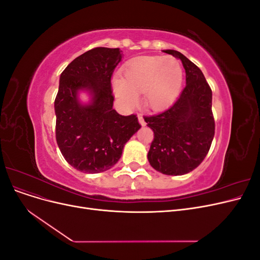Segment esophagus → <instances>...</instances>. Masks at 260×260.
<instances>
[{
  "instance_id": "1",
  "label": "esophagus",
  "mask_w": 260,
  "mask_h": 260,
  "mask_svg": "<svg viewBox=\"0 0 260 260\" xmlns=\"http://www.w3.org/2000/svg\"><path fill=\"white\" fill-rule=\"evenodd\" d=\"M138 119H139V122H140L141 125H145V124H146V122H145V120H144V118H143L142 115H138Z\"/></svg>"
}]
</instances>
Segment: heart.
<instances>
[{
	"instance_id": "1",
	"label": "heart",
	"mask_w": 260,
	"mask_h": 260,
	"mask_svg": "<svg viewBox=\"0 0 260 260\" xmlns=\"http://www.w3.org/2000/svg\"><path fill=\"white\" fill-rule=\"evenodd\" d=\"M183 81V70L174 57L142 56L124 69V78L116 76L113 91L125 108H133L143 93L144 103L158 111L169 106L177 98Z\"/></svg>"
}]
</instances>
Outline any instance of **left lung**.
Wrapping results in <instances>:
<instances>
[{
  "instance_id": "obj_1",
  "label": "left lung",
  "mask_w": 260,
  "mask_h": 260,
  "mask_svg": "<svg viewBox=\"0 0 260 260\" xmlns=\"http://www.w3.org/2000/svg\"><path fill=\"white\" fill-rule=\"evenodd\" d=\"M182 61L186 85L166 111L145 117L154 140L147 154L151 166L168 176H182L205 158L215 136L212 93L202 70L175 50H164Z\"/></svg>"
}]
</instances>
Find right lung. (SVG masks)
I'll return each mask as SVG.
<instances>
[{
  "instance_id": "obj_1",
  "label": "right lung",
  "mask_w": 260,
  "mask_h": 260,
  "mask_svg": "<svg viewBox=\"0 0 260 260\" xmlns=\"http://www.w3.org/2000/svg\"><path fill=\"white\" fill-rule=\"evenodd\" d=\"M122 58L119 49L95 48L75 58L59 77L54 102L56 141L66 161L84 174H99L119 160L124 144L141 125L136 115L113 108L111 78ZM90 101L82 104L80 93Z\"/></svg>"
}]
</instances>
